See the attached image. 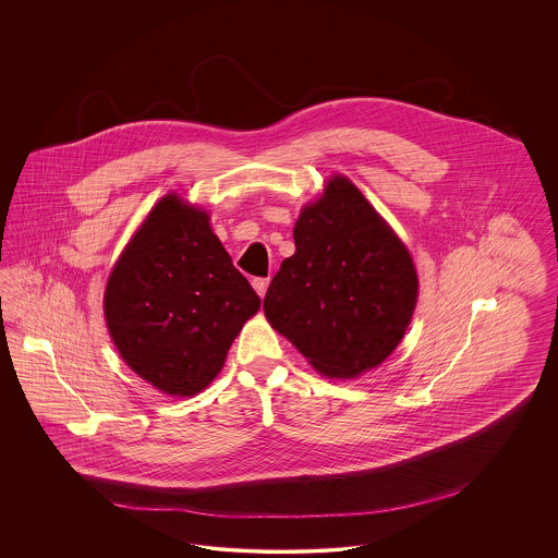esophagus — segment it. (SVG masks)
Wrapping results in <instances>:
<instances>
[{"mask_svg":"<svg viewBox=\"0 0 558 558\" xmlns=\"http://www.w3.org/2000/svg\"><path fill=\"white\" fill-rule=\"evenodd\" d=\"M267 284H269V278H253V289L257 291L259 296H264V294H266Z\"/></svg>","mask_w":558,"mask_h":558,"instance_id":"esophagus-1","label":"esophagus"}]
</instances>
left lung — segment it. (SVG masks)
<instances>
[{
    "label": "left lung",
    "instance_id": "left-lung-1",
    "mask_svg": "<svg viewBox=\"0 0 558 558\" xmlns=\"http://www.w3.org/2000/svg\"><path fill=\"white\" fill-rule=\"evenodd\" d=\"M294 255L274 276L264 312L324 376L383 364L418 299L410 251L345 175H335L294 223Z\"/></svg>",
    "mask_w": 558,
    "mask_h": 558
}]
</instances>
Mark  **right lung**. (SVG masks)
Masks as SVG:
<instances>
[{
	"mask_svg": "<svg viewBox=\"0 0 558 558\" xmlns=\"http://www.w3.org/2000/svg\"><path fill=\"white\" fill-rule=\"evenodd\" d=\"M262 299L213 234L209 215L167 194L108 276L105 318L121 357L167 396H196Z\"/></svg>",
	"mask_w": 558,
	"mask_h": 558,
	"instance_id": "obj_1",
	"label": "right lung"
}]
</instances>
